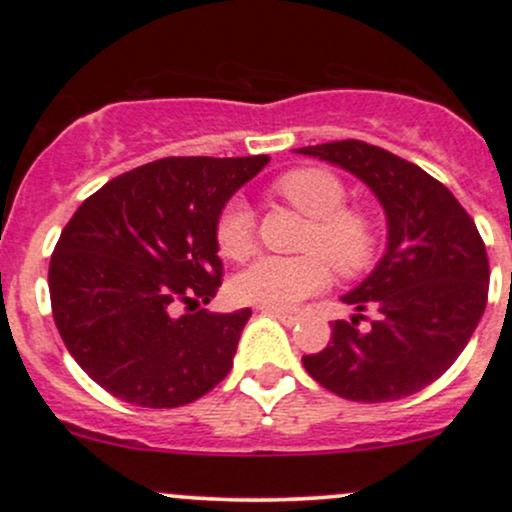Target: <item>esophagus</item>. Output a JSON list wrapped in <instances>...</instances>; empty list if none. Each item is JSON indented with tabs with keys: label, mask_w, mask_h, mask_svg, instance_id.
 Wrapping results in <instances>:
<instances>
[{
	"label": "esophagus",
	"mask_w": 512,
	"mask_h": 512,
	"mask_svg": "<svg viewBox=\"0 0 512 512\" xmlns=\"http://www.w3.org/2000/svg\"><path fill=\"white\" fill-rule=\"evenodd\" d=\"M262 313L264 315H269V317H276V320L279 322H284L286 327H291V325H296L298 320H301V315H296V313H284V310H272V308H262Z\"/></svg>",
	"instance_id": "esophagus-1"
}]
</instances>
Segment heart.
<instances>
[{"instance_id": "heart-1", "label": "heart", "mask_w": 512, "mask_h": 512, "mask_svg": "<svg viewBox=\"0 0 512 512\" xmlns=\"http://www.w3.org/2000/svg\"><path fill=\"white\" fill-rule=\"evenodd\" d=\"M274 192L310 216L298 257L264 255L233 279V298L272 310L296 308L330 284L332 269L354 276L378 250V226L361 207H349L344 182L325 168H296L274 182ZM255 243V216L240 199L223 204L216 219L221 255L240 260Z\"/></svg>"}]
</instances>
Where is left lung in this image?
I'll list each match as a JSON object with an SVG mask.
<instances>
[{"mask_svg":"<svg viewBox=\"0 0 512 512\" xmlns=\"http://www.w3.org/2000/svg\"><path fill=\"white\" fill-rule=\"evenodd\" d=\"M298 154L351 170L378 195L390 226L385 257L342 298L358 315L332 322L330 344L303 356L305 370L351 402L424 390L462 354L489 301V257L474 219L443 182L380 146L344 139ZM368 309L375 318L362 315Z\"/></svg>","mask_w":512,"mask_h":512,"instance_id":"8db88e82","label":"left lung"}]
</instances>
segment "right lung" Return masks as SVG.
Instances as JSON below:
<instances>
[{
    "mask_svg": "<svg viewBox=\"0 0 512 512\" xmlns=\"http://www.w3.org/2000/svg\"><path fill=\"white\" fill-rule=\"evenodd\" d=\"M269 156H168L105 182L64 226L50 303L74 361L127 404L173 409L231 373L250 308H197L221 286L216 219ZM186 305V313L177 308Z\"/></svg>",
    "mask_w": 512,
    "mask_h": 512,
    "instance_id": "right-lung-1",
    "label": "right lung"
}]
</instances>
